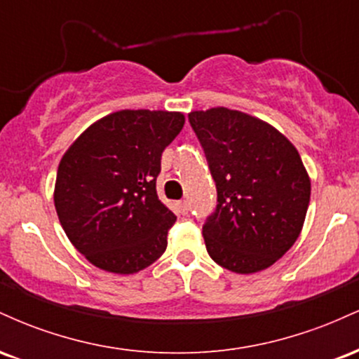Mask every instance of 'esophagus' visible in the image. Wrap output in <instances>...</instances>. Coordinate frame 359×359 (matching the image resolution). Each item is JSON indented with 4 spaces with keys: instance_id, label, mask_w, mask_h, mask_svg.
I'll list each match as a JSON object with an SVG mask.
<instances>
[{
    "instance_id": "obj_1",
    "label": "esophagus",
    "mask_w": 359,
    "mask_h": 359,
    "mask_svg": "<svg viewBox=\"0 0 359 359\" xmlns=\"http://www.w3.org/2000/svg\"><path fill=\"white\" fill-rule=\"evenodd\" d=\"M179 209H180V212H182V214H187L189 212V203H187V201H180Z\"/></svg>"
}]
</instances>
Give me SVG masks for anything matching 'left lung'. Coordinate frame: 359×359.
Listing matches in <instances>:
<instances>
[{
  "instance_id": "8db88e82",
  "label": "left lung",
  "mask_w": 359,
  "mask_h": 359,
  "mask_svg": "<svg viewBox=\"0 0 359 359\" xmlns=\"http://www.w3.org/2000/svg\"><path fill=\"white\" fill-rule=\"evenodd\" d=\"M189 121L217 189L204 243L222 269L257 273L297 241L311 201V179L297 148L263 119L228 108L191 111Z\"/></svg>"
}]
</instances>
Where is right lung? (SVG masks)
I'll return each instance as SVG.
<instances>
[{
    "label": "right lung",
    "mask_w": 359,
    "mask_h": 359,
    "mask_svg": "<svg viewBox=\"0 0 359 359\" xmlns=\"http://www.w3.org/2000/svg\"><path fill=\"white\" fill-rule=\"evenodd\" d=\"M184 123L179 111L121 109L93 123L62 156L57 216L94 266L131 275L163 255L177 217L156 196V177Z\"/></svg>",
    "instance_id": "add662e5"
}]
</instances>
